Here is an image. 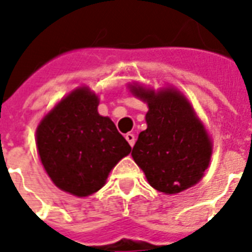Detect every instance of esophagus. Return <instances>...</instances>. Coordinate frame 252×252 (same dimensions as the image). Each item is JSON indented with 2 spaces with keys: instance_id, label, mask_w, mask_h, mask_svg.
Returning a JSON list of instances; mask_svg holds the SVG:
<instances>
[{
  "instance_id": "1",
  "label": "esophagus",
  "mask_w": 252,
  "mask_h": 252,
  "mask_svg": "<svg viewBox=\"0 0 252 252\" xmlns=\"http://www.w3.org/2000/svg\"><path fill=\"white\" fill-rule=\"evenodd\" d=\"M126 140L128 142H129L130 146H133L134 145V141H136V137H134L133 133H126Z\"/></svg>"
}]
</instances>
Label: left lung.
<instances>
[{
  "mask_svg": "<svg viewBox=\"0 0 252 252\" xmlns=\"http://www.w3.org/2000/svg\"><path fill=\"white\" fill-rule=\"evenodd\" d=\"M130 93L149 107L148 128L138 134L132 157L150 186L166 195L195 186L209 166L212 141L191 103L174 87L130 85Z\"/></svg>",
  "mask_w": 252,
  "mask_h": 252,
  "instance_id": "8db88e82",
  "label": "left lung"
}]
</instances>
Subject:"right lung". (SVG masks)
Instances as JSON below:
<instances>
[{
    "label": "right lung",
    "instance_id": "right-lung-1",
    "mask_svg": "<svg viewBox=\"0 0 252 252\" xmlns=\"http://www.w3.org/2000/svg\"><path fill=\"white\" fill-rule=\"evenodd\" d=\"M98 95L78 87L45 115L36 129L40 161L52 182L78 197L104 186L110 171L130 153L114 122L98 114Z\"/></svg>",
    "mask_w": 252,
    "mask_h": 252
}]
</instances>
